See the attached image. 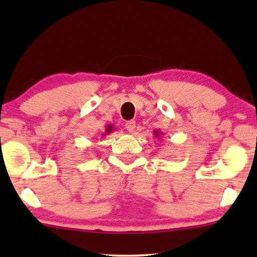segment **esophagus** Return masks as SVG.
<instances>
[{
  "instance_id": "34e87169",
  "label": "esophagus",
  "mask_w": 257,
  "mask_h": 257,
  "mask_svg": "<svg viewBox=\"0 0 257 257\" xmlns=\"http://www.w3.org/2000/svg\"><path fill=\"white\" fill-rule=\"evenodd\" d=\"M125 128L127 130L128 132H133V131H135V128H136V121L131 120V121L126 122V124H125Z\"/></svg>"
}]
</instances>
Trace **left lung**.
I'll return each instance as SVG.
<instances>
[{
	"label": "left lung",
	"instance_id": "1",
	"mask_svg": "<svg viewBox=\"0 0 257 257\" xmlns=\"http://www.w3.org/2000/svg\"><path fill=\"white\" fill-rule=\"evenodd\" d=\"M154 136H156L157 137V138H160V137L161 136H164V133L163 132H159V131H158V130H157V131H154Z\"/></svg>",
	"mask_w": 257,
	"mask_h": 257
}]
</instances>
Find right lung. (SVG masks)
I'll return each mask as SVG.
<instances>
[{
	"label": "right lung",
	"instance_id": "1",
	"mask_svg": "<svg viewBox=\"0 0 257 257\" xmlns=\"http://www.w3.org/2000/svg\"><path fill=\"white\" fill-rule=\"evenodd\" d=\"M112 130H113V127H112V125H108L106 126V130H105V133H101V136H105V135H108V133L112 132Z\"/></svg>",
	"mask_w": 257,
	"mask_h": 257
}]
</instances>
